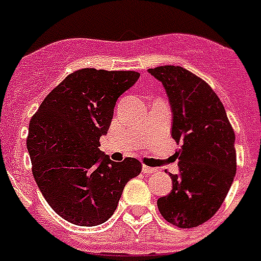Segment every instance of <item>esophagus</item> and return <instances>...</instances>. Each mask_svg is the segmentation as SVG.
Listing matches in <instances>:
<instances>
[{
    "instance_id": "esophagus-1",
    "label": "esophagus",
    "mask_w": 261,
    "mask_h": 261,
    "mask_svg": "<svg viewBox=\"0 0 261 261\" xmlns=\"http://www.w3.org/2000/svg\"><path fill=\"white\" fill-rule=\"evenodd\" d=\"M142 171H143V173H155V172H157V169H155V168L146 167V165H143Z\"/></svg>"
}]
</instances>
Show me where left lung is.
<instances>
[{
    "instance_id": "1",
    "label": "left lung",
    "mask_w": 261,
    "mask_h": 261,
    "mask_svg": "<svg viewBox=\"0 0 261 261\" xmlns=\"http://www.w3.org/2000/svg\"><path fill=\"white\" fill-rule=\"evenodd\" d=\"M149 73L161 81L171 102L172 138L181 143L178 174L172 191L157 200L164 218L174 226L202 225L218 211L234 178V131L225 107L206 81L180 66H159Z\"/></svg>"
}]
</instances>
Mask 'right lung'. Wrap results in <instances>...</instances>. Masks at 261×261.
<instances>
[{
  "label": "right lung",
  "instance_id": "1",
  "mask_svg": "<svg viewBox=\"0 0 261 261\" xmlns=\"http://www.w3.org/2000/svg\"><path fill=\"white\" fill-rule=\"evenodd\" d=\"M138 79L137 71L81 69L51 90L31 119L27 149L35 181L69 222H106L127 181L142 171L137 159L115 163L98 149L116 100Z\"/></svg>",
  "mask_w": 261,
  "mask_h": 261
}]
</instances>
